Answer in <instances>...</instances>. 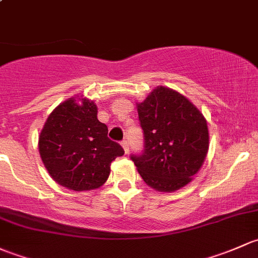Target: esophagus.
<instances>
[{"label": "esophagus", "mask_w": 258, "mask_h": 258, "mask_svg": "<svg viewBox=\"0 0 258 258\" xmlns=\"http://www.w3.org/2000/svg\"><path fill=\"white\" fill-rule=\"evenodd\" d=\"M121 147H123L124 151H125V154L129 153V143H128V140H123V142H121Z\"/></svg>", "instance_id": "esophagus-1"}]
</instances>
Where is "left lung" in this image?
I'll return each instance as SVG.
<instances>
[{
	"label": "left lung",
	"instance_id": "8db88e82",
	"mask_svg": "<svg viewBox=\"0 0 258 258\" xmlns=\"http://www.w3.org/2000/svg\"><path fill=\"white\" fill-rule=\"evenodd\" d=\"M137 108L144 150L130 158L140 176L161 192L184 187L203 166L209 150L203 113L179 92L161 86Z\"/></svg>",
	"mask_w": 258,
	"mask_h": 258
}]
</instances>
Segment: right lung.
<instances>
[{
  "instance_id": "obj_1",
  "label": "right lung",
  "mask_w": 258,
  "mask_h": 258,
  "mask_svg": "<svg viewBox=\"0 0 258 258\" xmlns=\"http://www.w3.org/2000/svg\"><path fill=\"white\" fill-rule=\"evenodd\" d=\"M98 108L87 98H70L47 118L38 138L42 161L55 182L74 191L102 186L110 164L124 154L108 138V128L97 118Z\"/></svg>"
}]
</instances>
